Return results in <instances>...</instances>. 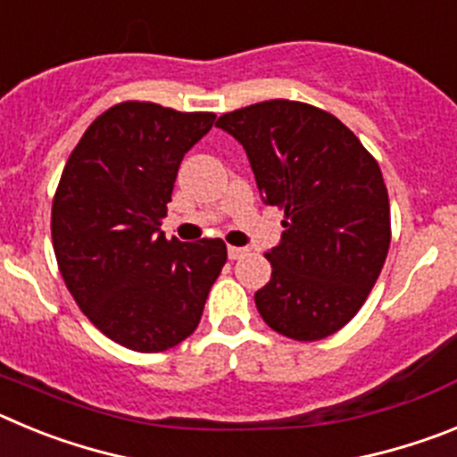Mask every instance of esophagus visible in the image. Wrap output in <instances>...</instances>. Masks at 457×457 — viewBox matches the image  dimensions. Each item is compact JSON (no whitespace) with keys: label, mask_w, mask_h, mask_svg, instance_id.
<instances>
[{"label":"esophagus","mask_w":457,"mask_h":457,"mask_svg":"<svg viewBox=\"0 0 457 457\" xmlns=\"http://www.w3.org/2000/svg\"><path fill=\"white\" fill-rule=\"evenodd\" d=\"M242 256H247V249H245V247H228V258H231V261H237V258H242Z\"/></svg>","instance_id":"34e87169"}]
</instances>
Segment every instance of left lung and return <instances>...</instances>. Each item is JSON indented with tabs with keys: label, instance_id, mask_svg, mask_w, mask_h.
Here are the masks:
<instances>
[{
	"label": "left lung",
	"instance_id": "1",
	"mask_svg": "<svg viewBox=\"0 0 457 457\" xmlns=\"http://www.w3.org/2000/svg\"><path fill=\"white\" fill-rule=\"evenodd\" d=\"M245 148L261 199L286 220L268 284L253 295L274 332L332 337L378 281L391 242L389 196L361 141L322 109L268 100L220 116Z\"/></svg>",
	"mask_w": 457,
	"mask_h": 457
}]
</instances>
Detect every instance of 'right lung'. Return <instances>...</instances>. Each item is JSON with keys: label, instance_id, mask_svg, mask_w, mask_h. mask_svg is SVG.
Here are the masks:
<instances>
[{"label": "right lung", "instance_id": "right-lung-1", "mask_svg": "<svg viewBox=\"0 0 457 457\" xmlns=\"http://www.w3.org/2000/svg\"><path fill=\"white\" fill-rule=\"evenodd\" d=\"M215 123L210 112L120 103L88 125L52 204V245L68 290L104 337L162 353L196 329L226 263L220 237L160 231L185 153Z\"/></svg>", "mask_w": 457, "mask_h": 457}]
</instances>
